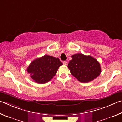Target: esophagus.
<instances>
[{
	"label": "esophagus",
	"mask_w": 122,
	"mask_h": 122,
	"mask_svg": "<svg viewBox=\"0 0 122 122\" xmlns=\"http://www.w3.org/2000/svg\"><path fill=\"white\" fill-rule=\"evenodd\" d=\"M63 64L66 65H67V62L66 61H63Z\"/></svg>",
	"instance_id": "34e87169"
}]
</instances>
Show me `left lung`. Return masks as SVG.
Instances as JSON below:
<instances>
[{
  "label": "left lung",
  "instance_id": "1",
  "mask_svg": "<svg viewBox=\"0 0 122 122\" xmlns=\"http://www.w3.org/2000/svg\"><path fill=\"white\" fill-rule=\"evenodd\" d=\"M67 67L71 73L78 81L87 83L95 79L101 72L100 63L91 56L77 53L72 56Z\"/></svg>",
  "mask_w": 122,
  "mask_h": 122
}]
</instances>
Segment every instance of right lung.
<instances>
[{
  "mask_svg": "<svg viewBox=\"0 0 122 122\" xmlns=\"http://www.w3.org/2000/svg\"><path fill=\"white\" fill-rule=\"evenodd\" d=\"M62 65L58 58L46 55L34 60L28 67L27 71L34 81L43 84L52 79Z\"/></svg>",
  "mask_w": 122,
  "mask_h": 122,
  "instance_id": "add662e5",
  "label": "right lung"
}]
</instances>
